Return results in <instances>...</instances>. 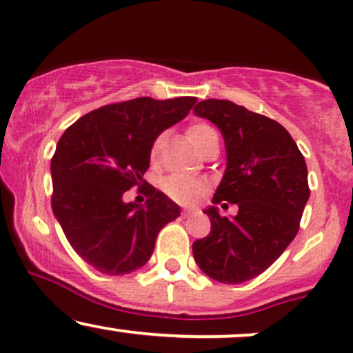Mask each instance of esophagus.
I'll return each instance as SVG.
<instances>
[{"label":"esophagus","mask_w":353,"mask_h":353,"mask_svg":"<svg viewBox=\"0 0 353 353\" xmlns=\"http://www.w3.org/2000/svg\"><path fill=\"white\" fill-rule=\"evenodd\" d=\"M196 212V209H191V208H185L184 211H183V216L184 218H188V216H191V214H194Z\"/></svg>","instance_id":"esophagus-1"}]
</instances>
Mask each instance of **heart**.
<instances>
[{
	"label": "heart",
	"mask_w": 353,
	"mask_h": 353,
	"mask_svg": "<svg viewBox=\"0 0 353 353\" xmlns=\"http://www.w3.org/2000/svg\"><path fill=\"white\" fill-rule=\"evenodd\" d=\"M214 134H216L214 129H211L208 123H203V122L192 123V125L188 129L189 141L192 142V145H194L196 149L203 144L208 137H211V135ZM161 142L162 139L159 137L154 141L152 147H150V159H152V161H156V157L159 156ZM162 189H164L165 194L172 197V199L177 201V203L191 204L199 199V196L203 194L206 185H204L203 181L194 179V177L183 176V174H172V176L165 177V179L162 181Z\"/></svg>",
	"instance_id": "heart-1"
}]
</instances>
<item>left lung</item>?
Masks as SVG:
<instances>
[{"label": "left lung", "instance_id": "obj_1", "mask_svg": "<svg viewBox=\"0 0 353 353\" xmlns=\"http://www.w3.org/2000/svg\"><path fill=\"white\" fill-rule=\"evenodd\" d=\"M197 117L221 130L226 169L204 209L211 221L206 238L192 243L203 273L219 283H245L273 265L298 233L310 197L308 170L288 130L265 115L230 100L208 99L194 107ZM239 206L221 219L214 203Z\"/></svg>", "mask_w": 353, "mask_h": 353}]
</instances>
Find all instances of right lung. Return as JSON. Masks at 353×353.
I'll return each instance as SVG.
<instances>
[{"label":"right lung","mask_w":353,"mask_h":353,"mask_svg":"<svg viewBox=\"0 0 353 353\" xmlns=\"http://www.w3.org/2000/svg\"><path fill=\"white\" fill-rule=\"evenodd\" d=\"M196 97H150L100 107L65 130L52 159L53 214L73 250L103 274L132 273L152 256L159 231L181 208L149 185L145 204L123 192L144 183L154 141L181 122Z\"/></svg>","instance_id":"obj_1"}]
</instances>
